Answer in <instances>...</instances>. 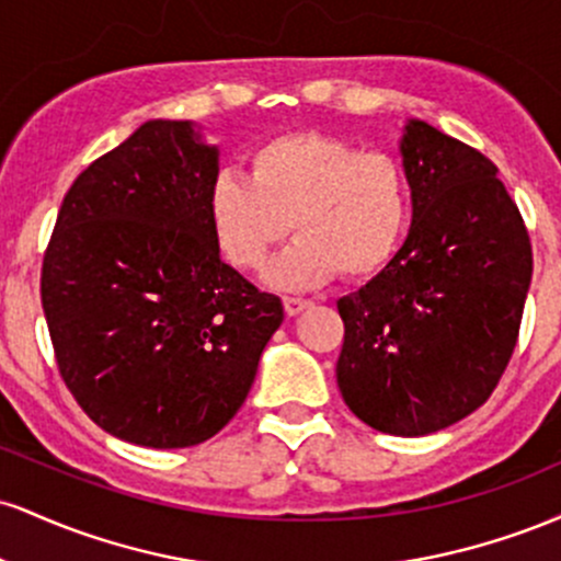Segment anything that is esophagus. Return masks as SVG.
I'll return each mask as SVG.
<instances>
[{
    "mask_svg": "<svg viewBox=\"0 0 561 561\" xmlns=\"http://www.w3.org/2000/svg\"><path fill=\"white\" fill-rule=\"evenodd\" d=\"M308 306H311V300H306V298H295V295H289V298H285L287 317H298V313L306 311Z\"/></svg>",
    "mask_w": 561,
    "mask_h": 561,
    "instance_id": "1",
    "label": "esophagus"
}]
</instances>
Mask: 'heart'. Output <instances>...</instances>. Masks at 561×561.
<instances>
[{
  "label": "heart",
  "instance_id": "b5f03b06",
  "mask_svg": "<svg viewBox=\"0 0 561 561\" xmlns=\"http://www.w3.org/2000/svg\"><path fill=\"white\" fill-rule=\"evenodd\" d=\"M250 176L218 173L210 227L224 255L259 272L295 229L289 253L272 268L282 287L343 274L371 279L396 259L411 221L405 165L382 150L324 131H289L255 145Z\"/></svg>",
  "mask_w": 561,
  "mask_h": 561
}]
</instances>
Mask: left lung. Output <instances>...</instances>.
<instances>
[{
    "label": "left lung",
    "mask_w": 561,
    "mask_h": 561,
    "mask_svg": "<svg viewBox=\"0 0 561 561\" xmlns=\"http://www.w3.org/2000/svg\"><path fill=\"white\" fill-rule=\"evenodd\" d=\"M401 156L414 221L396 259L337 300V385L358 420L430 435L491 398L519 337L533 248L499 169L409 121Z\"/></svg>",
    "instance_id": "1"
}]
</instances>
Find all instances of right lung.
I'll list each match as a JSON object with an SVG mask.
<instances>
[{
	"label": "right lung",
	"mask_w": 561,
	"mask_h": 561,
	"mask_svg": "<svg viewBox=\"0 0 561 561\" xmlns=\"http://www.w3.org/2000/svg\"><path fill=\"white\" fill-rule=\"evenodd\" d=\"M218 150L190 121H147L68 190L42 263L62 382L96 427L190 448L240 411L285 319L221 261L208 197Z\"/></svg>",
	"instance_id": "obj_1"
}]
</instances>
